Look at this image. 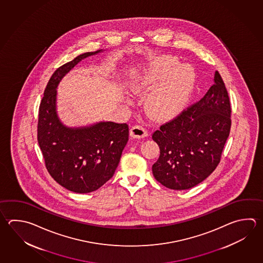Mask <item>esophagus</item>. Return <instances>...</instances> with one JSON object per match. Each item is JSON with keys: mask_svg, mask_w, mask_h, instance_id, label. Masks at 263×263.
Masks as SVG:
<instances>
[{"mask_svg": "<svg viewBox=\"0 0 263 263\" xmlns=\"http://www.w3.org/2000/svg\"><path fill=\"white\" fill-rule=\"evenodd\" d=\"M130 136L134 139H143L145 137H148L149 134L147 130L141 125H134L132 128L130 129Z\"/></svg>", "mask_w": 263, "mask_h": 263, "instance_id": "obj_1", "label": "esophagus"}]
</instances>
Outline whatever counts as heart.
Here are the masks:
<instances>
[{
  "instance_id": "heart-1",
  "label": "heart",
  "mask_w": 263,
  "mask_h": 263,
  "mask_svg": "<svg viewBox=\"0 0 263 263\" xmlns=\"http://www.w3.org/2000/svg\"><path fill=\"white\" fill-rule=\"evenodd\" d=\"M171 57L160 60L149 71L135 80L132 91L137 96L149 95L145 102L146 114L157 121L170 119L182 109L193 92L196 75L190 66L179 68Z\"/></svg>"
}]
</instances>
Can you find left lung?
<instances>
[{
    "mask_svg": "<svg viewBox=\"0 0 263 263\" xmlns=\"http://www.w3.org/2000/svg\"><path fill=\"white\" fill-rule=\"evenodd\" d=\"M228 91L218 71L214 84L196 103L153 134L160 156L153 165L155 179L171 190L201 183L220 162L232 125Z\"/></svg>",
    "mask_w": 263,
    "mask_h": 263,
    "instance_id": "left-lung-1",
    "label": "left lung"
}]
</instances>
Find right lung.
I'll return each mask as SVG.
<instances>
[{"mask_svg": "<svg viewBox=\"0 0 263 263\" xmlns=\"http://www.w3.org/2000/svg\"><path fill=\"white\" fill-rule=\"evenodd\" d=\"M100 51L82 54L57 69L39 108L37 139L46 169L58 183L77 194L94 192L111 179L128 141L126 124L99 122L71 128L62 124L57 114L60 81L81 60Z\"/></svg>", "mask_w": 263, "mask_h": 263, "instance_id": "add662e5", "label": "right lung"}]
</instances>
